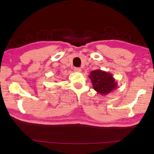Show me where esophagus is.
<instances>
[{
	"instance_id": "34e87169",
	"label": "esophagus",
	"mask_w": 154,
	"mask_h": 154,
	"mask_svg": "<svg viewBox=\"0 0 154 154\" xmlns=\"http://www.w3.org/2000/svg\"><path fill=\"white\" fill-rule=\"evenodd\" d=\"M74 71H75V72H81V69L79 67H75L74 68Z\"/></svg>"
}]
</instances>
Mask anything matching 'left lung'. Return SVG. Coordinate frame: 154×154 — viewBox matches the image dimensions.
<instances>
[{
	"label": "left lung",
	"instance_id": "8db88e82",
	"mask_svg": "<svg viewBox=\"0 0 154 154\" xmlns=\"http://www.w3.org/2000/svg\"><path fill=\"white\" fill-rule=\"evenodd\" d=\"M89 77L92 82L93 89L101 95L111 93L116 89L118 85L112 74L100 69L91 71Z\"/></svg>",
	"mask_w": 154,
	"mask_h": 154
}]
</instances>
